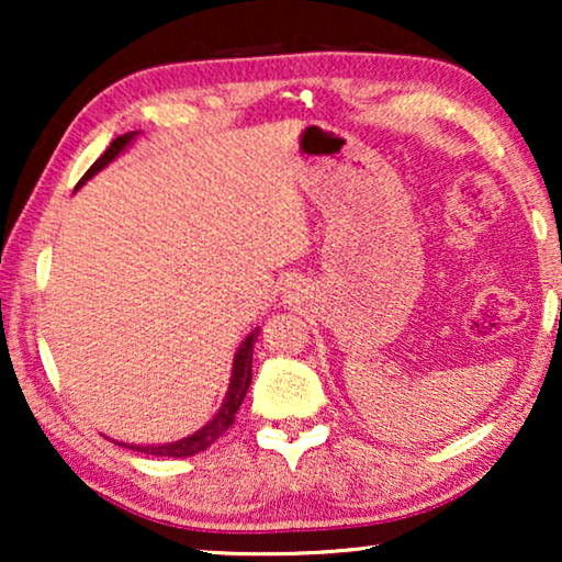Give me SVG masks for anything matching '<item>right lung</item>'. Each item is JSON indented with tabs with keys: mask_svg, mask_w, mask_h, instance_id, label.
<instances>
[{
	"mask_svg": "<svg viewBox=\"0 0 562 562\" xmlns=\"http://www.w3.org/2000/svg\"><path fill=\"white\" fill-rule=\"evenodd\" d=\"M135 137H137V133H125V135L114 137L110 148L102 153V158H99L97 164L91 166L87 173H83V179L76 183V189H81L83 183H87L89 179H94V176L102 171V168L110 166L112 160L120 156V153H125V148L135 140ZM258 335H260V327L252 329V333L240 342V348H237L235 358H233V373H229L227 394H225V398H222V406L217 409V414H214V417L206 422L204 427H199L196 432L181 437V440H176V442H164V445L117 442V445H122V448H133L137 452H145V456H156V458H191V456H196V452H202V450L210 448V445L217 442L220 437L225 435L229 427H233L235 414H237V409H240L243 398L250 389V381H252V345H256Z\"/></svg>",
	"mask_w": 562,
	"mask_h": 562,
	"instance_id": "obj_1",
	"label": "right lung"
}]
</instances>
